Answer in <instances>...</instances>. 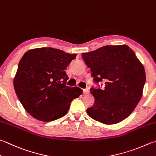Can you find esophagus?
<instances>
[{
	"mask_svg": "<svg viewBox=\"0 0 156 156\" xmlns=\"http://www.w3.org/2000/svg\"><path fill=\"white\" fill-rule=\"evenodd\" d=\"M83 94H89V90H88V89H83Z\"/></svg>",
	"mask_w": 156,
	"mask_h": 156,
	"instance_id": "34e87169",
	"label": "esophagus"
}]
</instances>
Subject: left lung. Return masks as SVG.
<instances>
[{
	"mask_svg": "<svg viewBox=\"0 0 156 156\" xmlns=\"http://www.w3.org/2000/svg\"><path fill=\"white\" fill-rule=\"evenodd\" d=\"M83 60L102 90L91 88L95 98L87 113L102 124H115L133 113L143 95L146 75L143 64L126 45H107L83 53Z\"/></svg>",
	"mask_w": 156,
	"mask_h": 156,
	"instance_id": "1",
	"label": "left lung"
}]
</instances>
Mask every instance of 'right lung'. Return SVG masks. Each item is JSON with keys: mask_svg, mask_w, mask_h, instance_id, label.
<instances>
[{"mask_svg": "<svg viewBox=\"0 0 156 156\" xmlns=\"http://www.w3.org/2000/svg\"><path fill=\"white\" fill-rule=\"evenodd\" d=\"M77 56L51 48L32 49L20 60L13 79L17 98L36 119L48 122L63 117L70 102L82 94L79 87L66 86L65 69Z\"/></svg>", "mask_w": 156, "mask_h": 156, "instance_id": "add662e5", "label": "right lung"}]
</instances>
